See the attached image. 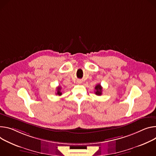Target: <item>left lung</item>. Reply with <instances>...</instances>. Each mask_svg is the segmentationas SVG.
I'll use <instances>...</instances> for the list:
<instances>
[{
  "instance_id": "left-lung-1",
  "label": "left lung",
  "mask_w": 156,
  "mask_h": 156,
  "mask_svg": "<svg viewBox=\"0 0 156 156\" xmlns=\"http://www.w3.org/2000/svg\"><path fill=\"white\" fill-rule=\"evenodd\" d=\"M94 89H95V90H96V91H94V93H95V94H96V95L100 96V95L102 94V90H103V88H102V87L101 86L100 84H97V85L95 87Z\"/></svg>"
}]
</instances>
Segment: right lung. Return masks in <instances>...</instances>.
Wrapping results in <instances>:
<instances>
[{"label":"right lung","instance_id":"obj_1","mask_svg":"<svg viewBox=\"0 0 156 156\" xmlns=\"http://www.w3.org/2000/svg\"><path fill=\"white\" fill-rule=\"evenodd\" d=\"M60 90H61V87L60 86L56 88V95L61 96L62 94V93L60 91Z\"/></svg>","mask_w":156,"mask_h":156}]
</instances>
